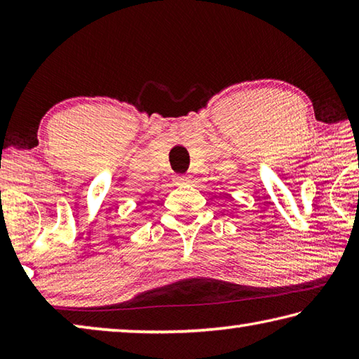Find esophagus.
I'll return each mask as SVG.
<instances>
[{
	"label": "esophagus",
	"instance_id": "esophagus-1",
	"mask_svg": "<svg viewBox=\"0 0 359 359\" xmlns=\"http://www.w3.org/2000/svg\"><path fill=\"white\" fill-rule=\"evenodd\" d=\"M174 182H175V185H188V184H191V179L187 177V175H175Z\"/></svg>",
	"mask_w": 359,
	"mask_h": 359
}]
</instances>
